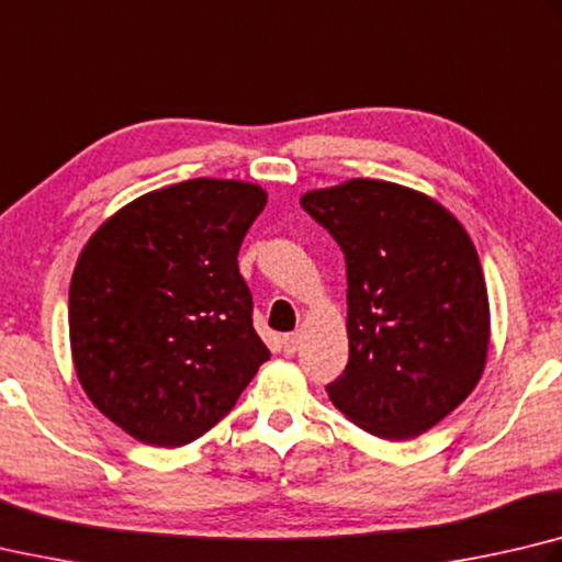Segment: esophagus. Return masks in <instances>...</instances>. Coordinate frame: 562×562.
I'll list each match as a JSON object with an SVG mask.
<instances>
[{
    "mask_svg": "<svg viewBox=\"0 0 562 562\" xmlns=\"http://www.w3.org/2000/svg\"><path fill=\"white\" fill-rule=\"evenodd\" d=\"M300 349V334H284L282 336V351L284 353H294Z\"/></svg>",
    "mask_w": 562,
    "mask_h": 562,
    "instance_id": "esophagus-1",
    "label": "esophagus"
}]
</instances>
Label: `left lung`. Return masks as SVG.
<instances>
[{"mask_svg":"<svg viewBox=\"0 0 562 562\" xmlns=\"http://www.w3.org/2000/svg\"><path fill=\"white\" fill-rule=\"evenodd\" d=\"M346 258L349 363L326 393L383 440H411L482 379L492 314L482 262L450 209L423 191L349 179L302 193Z\"/></svg>","mask_w":562,"mask_h":562,"instance_id":"8db88e82","label":"left lung"}]
</instances>
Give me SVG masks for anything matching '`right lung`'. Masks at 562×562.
Instances as JSON below:
<instances>
[{"label": "right lung", "mask_w": 562, "mask_h": 562, "mask_svg": "<svg viewBox=\"0 0 562 562\" xmlns=\"http://www.w3.org/2000/svg\"><path fill=\"white\" fill-rule=\"evenodd\" d=\"M265 203L268 191L240 179L171 183L117 209L80 250L68 292L74 369L135 440H196L270 359L238 270Z\"/></svg>", "instance_id": "add662e5"}]
</instances>
